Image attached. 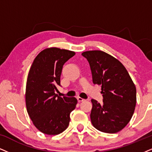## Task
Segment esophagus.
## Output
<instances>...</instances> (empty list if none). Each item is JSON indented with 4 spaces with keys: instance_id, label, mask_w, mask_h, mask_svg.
Returning a JSON list of instances; mask_svg holds the SVG:
<instances>
[{
    "instance_id": "obj_1",
    "label": "esophagus",
    "mask_w": 152,
    "mask_h": 152,
    "mask_svg": "<svg viewBox=\"0 0 152 152\" xmlns=\"http://www.w3.org/2000/svg\"><path fill=\"white\" fill-rule=\"evenodd\" d=\"M77 99L78 102H83V101H85V99H82V98H81V97H77Z\"/></svg>"
}]
</instances>
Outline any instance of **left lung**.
<instances>
[{
  "label": "left lung",
  "mask_w": 152,
  "mask_h": 152,
  "mask_svg": "<svg viewBox=\"0 0 152 152\" xmlns=\"http://www.w3.org/2000/svg\"><path fill=\"white\" fill-rule=\"evenodd\" d=\"M87 59L93 83L102 85L103 104L91 99L93 126L106 133H115L126 126L136 106V87L123 65L102 50L82 53Z\"/></svg>",
  "instance_id": "obj_1"
}]
</instances>
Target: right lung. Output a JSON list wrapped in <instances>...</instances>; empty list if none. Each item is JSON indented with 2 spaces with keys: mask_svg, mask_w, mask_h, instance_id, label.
<instances>
[{
  "mask_svg": "<svg viewBox=\"0 0 152 152\" xmlns=\"http://www.w3.org/2000/svg\"><path fill=\"white\" fill-rule=\"evenodd\" d=\"M75 53L58 48H46L35 58L27 77L26 106L34 125L43 133L54 135L66 130L70 114L76 107L75 97H61L55 93L61 85L65 62Z\"/></svg>",
  "mask_w": 152,
  "mask_h": 152,
  "instance_id": "right-lung-1",
  "label": "right lung"
}]
</instances>
